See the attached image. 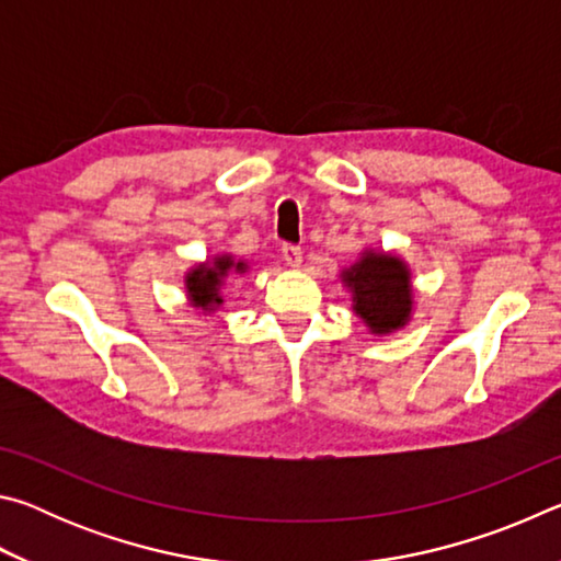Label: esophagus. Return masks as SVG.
<instances>
[{"label":"esophagus","mask_w":561,"mask_h":561,"mask_svg":"<svg viewBox=\"0 0 561 561\" xmlns=\"http://www.w3.org/2000/svg\"><path fill=\"white\" fill-rule=\"evenodd\" d=\"M282 257L289 267H299L301 264V247L297 244H282Z\"/></svg>","instance_id":"obj_1"}]
</instances>
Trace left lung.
I'll return each instance as SVG.
<instances>
[{
	"mask_svg": "<svg viewBox=\"0 0 561 561\" xmlns=\"http://www.w3.org/2000/svg\"><path fill=\"white\" fill-rule=\"evenodd\" d=\"M341 282L351 291L356 317L364 319L371 334H391L411 319V270L396 254L364 250L356 264L341 272Z\"/></svg>",
	"mask_w": 561,
	"mask_h": 561,
	"instance_id": "obj_1",
	"label": "left lung"
}]
</instances>
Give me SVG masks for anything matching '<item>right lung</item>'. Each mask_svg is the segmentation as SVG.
<instances>
[{"label": "right lung", "instance_id": "add662e5", "mask_svg": "<svg viewBox=\"0 0 561 561\" xmlns=\"http://www.w3.org/2000/svg\"><path fill=\"white\" fill-rule=\"evenodd\" d=\"M230 270L244 272L247 264L234 262L230 254H220V257L213 260V264L205 262L190 270L185 277V289H187V299L193 301V307H201L205 311H213L215 307H220L222 304L220 287Z\"/></svg>", "mask_w": 561, "mask_h": 561}]
</instances>
